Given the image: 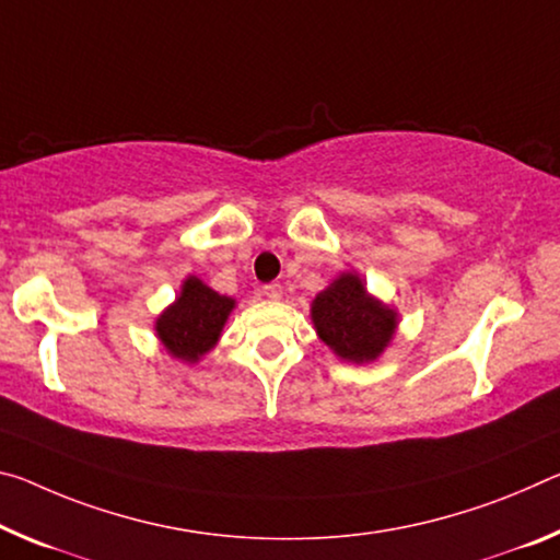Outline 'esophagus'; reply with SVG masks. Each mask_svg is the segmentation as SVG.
<instances>
[{
	"label": "esophagus",
	"mask_w": 560,
	"mask_h": 560,
	"mask_svg": "<svg viewBox=\"0 0 560 560\" xmlns=\"http://www.w3.org/2000/svg\"><path fill=\"white\" fill-rule=\"evenodd\" d=\"M264 296L271 299V301H279V299L283 296L281 283H266V287H264Z\"/></svg>",
	"instance_id": "esophagus-1"
}]
</instances>
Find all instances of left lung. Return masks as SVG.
<instances>
[{"instance_id": "1", "label": "left lung", "mask_w": 560, "mask_h": 560, "mask_svg": "<svg viewBox=\"0 0 560 560\" xmlns=\"http://www.w3.org/2000/svg\"><path fill=\"white\" fill-rule=\"evenodd\" d=\"M398 312L369 294L357 271H341L312 301V324L336 357L349 363H374L392 346Z\"/></svg>"}]
</instances>
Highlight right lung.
<instances>
[{"label":"right lung","mask_w":560,"mask_h":560,"mask_svg":"<svg viewBox=\"0 0 560 560\" xmlns=\"http://www.w3.org/2000/svg\"><path fill=\"white\" fill-rule=\"evenodd\" d=\"M236 299L207 287L199 277H186L176 299L156 316L154 331L168 357L182 363H199L214 349Z\"/></svg>","instance_id":"add662e5"}]
</instances>
